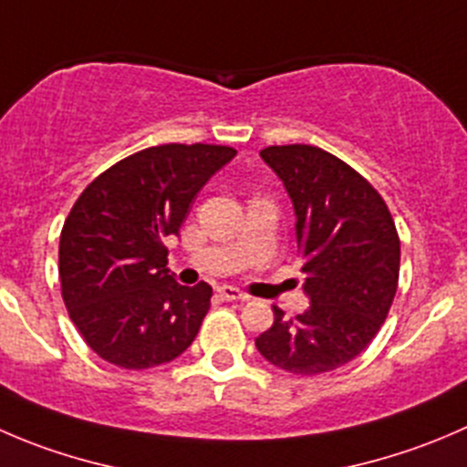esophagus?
<instances>
[{
  "label": "esophagus",
  "mask_w": 467,
  "mask_h": 467,
  "mask_svg": "<svg viewBox=\"0 0 467 467\" xmlns=\"http://www.w3.org/2000/svg\"><path fill=\"white\" fill-rule=\"evenodd\" d=\"M216 292H219V296L223 298V301H246V294L239 292L237 287H233V285H221V287H216Z\"/></svg>",
  "instance_id": "obj_1"
}]
</instances>
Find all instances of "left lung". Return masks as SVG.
<instances>
[{
	"label": "left lung",
	"instance_id": "1",
	"mask_svg": "<svg viewBox=\"0 0 467 467\" xmlns=\"http://www.w3.org/2000/svg\"><path fill=\"white\" fill-rule=\"evenodd\" d=\"M260 157L292 198L310 307L294 319L274 307V326L255 347L289 374L333 372L368 348L390 312L400 283L395 221L358 171L321 148L269 146Z\"/></svg>",
	"mask_w": 467,
	"mask_h": 467
}]
</instances>
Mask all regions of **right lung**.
<instances>
[{
  "mask_svg": "<svg viewBox=\"0 0 467 467\" xmlns=\"http://www.w3.org/2000/svg\"><path fill=\"white\" fill-rule=\"evenodd\" d=\"M237 155L166 143L99 173L72 205L58 242L63 303L95 354L123 369L171 363L198 335L212 287L169 274L164 239L178 234L207 180Z\"/></svg>",
  "mask_w": 467,
  "mask_h": 467,
  "instance_id": "obj_1",
  "label": "right lung"
}]
</instances>
